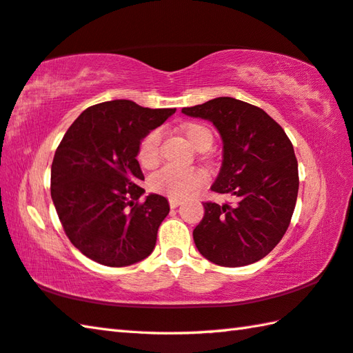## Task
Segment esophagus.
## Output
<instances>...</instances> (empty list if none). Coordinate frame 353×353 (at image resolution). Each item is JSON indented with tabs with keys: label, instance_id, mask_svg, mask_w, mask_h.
Masks as SVG:
<instances>
[{
	"label": "esophagus",
	"instance_id": "obj_1",
	"mask_svg": "<svg viewBox=\"0 0 353 353\" xmlns=\"http://www.w3.org/2000/svg\"><path fill=\"white\" fill-rule=\"evenodd\" d=\"M181 204H182V201L174 199V198H170V207L171 208H176V207H179Z\"/></svg>",
	"mask_w": 353,
	"mask_h": 353
}]
</instances>
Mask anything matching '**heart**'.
<instances>
[{
	"instance_id": "heart-1",
	"label": "heart",
	"mask_w": 353,
	"mask_h": 353,
	"mask_svg": "<svg viewBox=\"0 0 353 353\" xmlns=\"http://www.w3.org/2000/svg\"><path fill=\"white\" fill-rule=\"evenodd\" d=\"M185 139L194 149H201L208 146L210 148L213 141V134L210 129L202 126V124L191 123L183 128ZM160 141H162V134L159 129H154L149 132L145 139L141 140L137 152L139 163L146 170H152L159 163L160 157ZM207 182V174L199 168L190 170H179L172 166H165L160 171L155 172L149 181L155 193H162L174 199H182L187 196L193 194L196 190H199L202 185Z\"/></svg>"
}]
</instances>
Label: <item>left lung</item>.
<instances>
[{
	"label": "left lung",
	"mask_w": 353,
	"mask_h": 353,
	"mask_svg": "<svg viewBox=\"0 0 353 353\" xmlns=\"http://www.w3.org/2000/svg\"><path fill=\"white\" fill-rule=\"evenodd\" d=\"M182 112L208 119L218 129L223 165L212 190L235 201L223 205L204 202V218L193 230L196 248L225 268L261 260L282 240L294 212V148L265 110L240 99L221 97Z\"/></svg>",
	"instance_id": "obj_1"
}]
</instances>
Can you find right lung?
<instances>
[{
  "instance_id": "obj_1",
  "label": "right lung",
  "mask_w": 353,
  "mask_h": 353,
  "mask_svg": "<svg viewBox=\"0 0 353 353\" xmlns=\"http://www.w3.org/2000/svg\"><path fill=\"white\" fill-rule=\"evenodd\" d=\"M174 112L105 101L83 110L63 135L51 165V198L65 234L90 260L121 268L154 250L170 204L154 193L139 202L145 176L137 152Z\"/></svg>"
}]
</instances>
